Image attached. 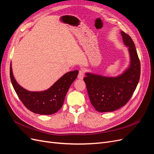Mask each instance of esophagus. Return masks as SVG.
Here are the masks:
<instances>
[{
	"label": "esophagus",
	"instance_id": "1",
	"mask_svg": "<svg viewBox=\"0 0 154 154\" xmlns=\"http://www.w3.org/2000/svg\"><path fill=\"white\" fill-rule=\"evenodd\" d=\"M84 75H85V74H84V71H83V70H80V71H79L78 75V79L82 80L83 77H84Z\"/></svg>",
	"mask_w": 154,
	"mask_h": 154
}]
</instances>
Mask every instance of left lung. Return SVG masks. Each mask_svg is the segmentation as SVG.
<instances>
[{"mask_svg":"<svg viewBox=\"0 0 154 154\" xmlns=\"http://www.w3.org/2000/svg\"><path fill=\"white\" fill-rule=\"evenodd\" d=\"M124 44L128 47L129 67L117 77L86 73L83 78L91 104L100 112H112L123 106L132 97L140 78L141 65L136 46L128 35L121 31Z\"/></svg>","mask_w":154,"mask_h":154,"instance_id":"1","label":"left lung"}]
</instances>
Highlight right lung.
<instances>
[{"instance_id": "right-lung-1", "label": "right lung", "mask_w": 154, "mask_h": 154, "mask_svg": "<svg viewBox=\"0 0 154 154\" xmlns=\"http://www.w3.org/2000/svg\"><path fill=\"white\" fill-rule=\"evenodd\" d=\"M78 71H70L56 82L48 90L31 92L26 90L16 82L10 64V78L17 96L26 108L35 114L49 115L62 106L69 88L77 78Z\"/></svg>"}]
</instances>
